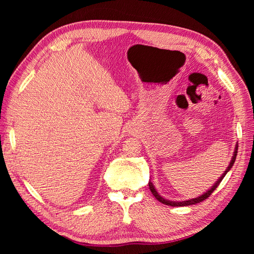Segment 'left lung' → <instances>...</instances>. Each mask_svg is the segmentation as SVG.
Returning <instances> with one entry per match:
<instances>
[{"mask_svg":"<svg viewBox=\"0 0 254 254\" xmlns=\"http://www.w3.org/2000/svg\"><path fill=\"white\" fill-rule=\"evenodd\" d=\"M237 148H238V144H236V146H235V150H234V152H233L232 160H231V162H230V164H229V166H228L227 170L225 171V173L221 175V177H220V178L216 181V183H215L214 186H213L209 190H206L205 193H204L203 195H201V196H199V197H197V198L190 199V200H184V201H171V200H167V199H164V198H163L162 196H161V195H159V194H158V191H157V190L155 189V187H153V184L149 181V182H148V184H149L150 191L152 193V195L155 196V197L158 199V200H159L160 202H162V203L167 204V205H171V206H186V205H190V204H195V203L201 202V201L205 200V199H206L207 197H210V195H211V194L213 193V191H214L215 190H216V188L219 186V183L221 182V180H222V179H224V177L227 175V173H228V172L232 168V166H233V164H234V162H235V159H236Z\"/></svg>","mask_w":254,"mask_h":254,"instance_id":"left-lung-1","label":"left lung"}]
</instances>
